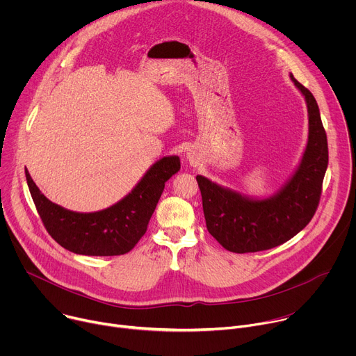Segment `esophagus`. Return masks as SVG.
<instances>
[{"label": "esophagus", "instance_id": "esophagus-1", "mask_svg": "<svg viewBox=\"0 0 356 356\" xmlns=\"http://www.w3.org/2000/svg\"><path fill=\"white\" fill-rule=\"evenodd\" d=\"M186 158H187V161H188V163H190L191 166H197L198 162H200V156H198V154H197V152H195L194 149H188V150H187Z\"/></svg>", "mask_w": 356, "mask_h": 356}]
</instances>
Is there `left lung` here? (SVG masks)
<instances>
[{
	"instance_id": "1",
	"label": "left lung",
	"mask_w": 356,
	"mask_h": 356,
	"mask_svg": "<svg viewBox=\"0 0 356 356\" xmlns=\"http://www.w3.org/2000/svg\"><path fill=\"white\" fill-rule=\"evenodd\" d=\"M306 101L309 138L301 159L272 195L252 197L197 176L209 232L235 253L266 250L284 243L306 227L318 206L328 166V143L314 95L290 73Z\"/></svg>"
}]
</instances>
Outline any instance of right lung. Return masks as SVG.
<instances>
[{"mask_svg": "<svg viewBox=\"0 0 356 356\" xmlns=\"http://www.w3.org/2000/svg\"><path fill=\"white\" fill-rule=\"evenodd\" d=\"M180 170L179 156L152 165L135 187L115 204L94 213H77L50 201L25 172L36 210L52 238L86 257H115L129 252L146 232L165 183Z\"/></svg>", "mask_w": 356, "mask_h": 356, "instance_id": "right-lung-1", "label": "right lung"}]
</instances>
